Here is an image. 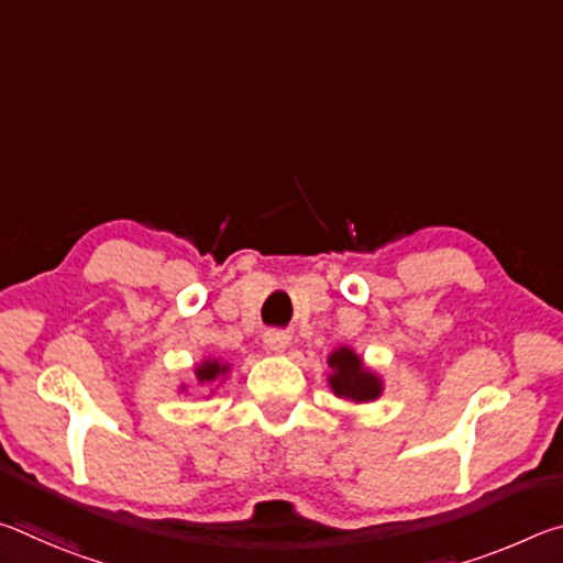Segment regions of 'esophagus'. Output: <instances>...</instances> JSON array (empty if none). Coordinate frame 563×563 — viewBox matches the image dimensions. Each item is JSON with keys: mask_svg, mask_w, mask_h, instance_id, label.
<instances>
[{"mask_svg": "<svg viewBox=\"0 0 563 563\" xmlns=\"http://www.w3.org/2000/svg\"><path fill=\"white\" fill-rule=\"evenodd\" d=\"M263 342L271 352H285V347H288V342H290V335L283 330H268L263 335Z\"/></svg>", "mask_w": 563, "mask_h": 563, "instance_id": "esophagus-1", "label": "esophagus"}]
</instances>
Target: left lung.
<instances>
[{
    "label": "left lung",
    "instance_id": "left-lung-1",
    "mask_svg": "<svg viewBox=\"0 0 563 563\" xmlns=\"http://www.w3.org/2000/svg\"><path fill=\"white\" fill-rule=\"evenodd\" d=\"M330 389L350 402H373L383 395V379L373 369L362 365V357L352 347H338L330 352Z\"/></svg>",
    "mask_w": 563,
    "mask_h": 563
}]
</instances>
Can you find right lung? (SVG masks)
Here are the masks:
<instances>
[{
  "instance_id": "1",
  "label": "right lung",
  "mask_w": 563,
  "mask_h": 563,
  "mask_svg": "<svg viewBox=\"0 0 563 563\" xmlns=\"http://www.w3.org/2000/svg\"><path fill=\"white\" fill-rule=\"evenodd\" d=\"M228 365H221V362L218 360H203L201 365L196 367V379H198V385H211V383H216V379H221L225 373H228Z\"/></svg>"
}]
</instances>
